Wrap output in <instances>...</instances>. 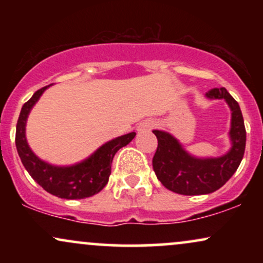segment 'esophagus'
<instances>
[{"label":"esophagus","instance_id":"1","mask_svg":"<svg viewBox=\"0 0 263 263\" xmlns=\"http://www.w3.org/2000/svg\"><path fill=\"white\" fill-rule=\"evenodd\" d=\"M156 126V122L153 120H144L141 123H138V131L140 132H144V131H149Z\"/></svg>","mask_w":263,"mask_h":263}]
</instances>
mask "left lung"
<instances>
[{
  "label": "left lung",
  "instance_id": "8db88e82",
  "mask_svg": "<svg viewBox=\"0 0 263 263\" xmlns=\"http://www.w3.org/2000/svg\"><path fill=\"white\" fill-rule=\"evenodd\" d=\"M210 99H225L230 106L232 148L219 158L198 159L189 156L173 136L153 131L158 146L152 165L157 178L172 192L183 195L209 194L221 188L232 177L242 161L246 146V128L237 101L225 87H214L206 92Z\"/></svg>",
  "mask_w": 263,
  "mask_h": 263
}]
</instances>
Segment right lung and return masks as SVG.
<instances>
[{
	"instance_id": "1",
	"label": "right lung",
	"mask_w": 263,
	"mask_h": 263,
	"mask_svg": "<svg viewBox=\"0 0 263 263\" xmlns=\"http://www.w3.org/2000/svg\"><path fill=\"white\" fill-rule=\"evenodd\" d=\"M49 86V85H48ZM48 86L42 87L22 106L16 126V147L21 161L33 179L44 190L58 198L84 199L104 189L111 174V163L116 152L135 138L131 132L107 142L86 161L71 167H54L38 158L26 141V120L33 105Z\"/></svg>"
}]
</instances>
